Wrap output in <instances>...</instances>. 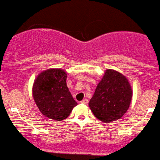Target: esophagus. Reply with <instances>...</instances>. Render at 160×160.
<instances>
[{"mask_svg": "<svg viewBox=\"0 0 160 160\" xmlns=\"http://www.w3.org/2000/svg\"><path fill=\"white\" fill-rule=\"evenodd\" d=\"M81 102H82V103H83V104H85V105H87L88 103V99H84L83 100H82V101H81Z\"/></svg>", "mask_w": 160, "mask_h": 160, "instance_id": "obj_1", "label": "esophagus"}]
</instances>
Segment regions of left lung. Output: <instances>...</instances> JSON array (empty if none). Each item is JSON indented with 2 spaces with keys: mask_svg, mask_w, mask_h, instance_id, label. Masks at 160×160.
I'll return each instance as SVG.
<instances>
[{
  "mask_svg": "<svg viewBox=\"0 0 160 160\" xmlns=\"http://www.w3.org/2000/svg\"><path fill=\"white\" fill-rule=\"evenodd\" d=\"M132 91L128 80L121 73L107 69L89 102V107L99 121H117L127 112Z\"/></svg>",
  "mask_w": 160,
  "mask_h": 160,
  "instance_id": "obj_1",
  "label": "left lung"
}]
</instances>
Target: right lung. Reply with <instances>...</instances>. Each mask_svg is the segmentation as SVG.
Wrapping results in <instances>:
<instances>
[{
	"label": "right lung",
	"mask_w": 160,
	"mask_h": 160,
	"mask_svg": "<svg viewBox=\"0 0 160 160\" xmlns=\"http://www.w3.org/2000/svg\"><path fill=\"white\" fill-rule=\"evenodd\" d=\"M67 73L61 69L43 71L34 81L33 96L43 115L62 121L70 114L77 102L67 86Z\"/></svg>",
	"instance_id": "right-lung-1"
}]
</instances>
